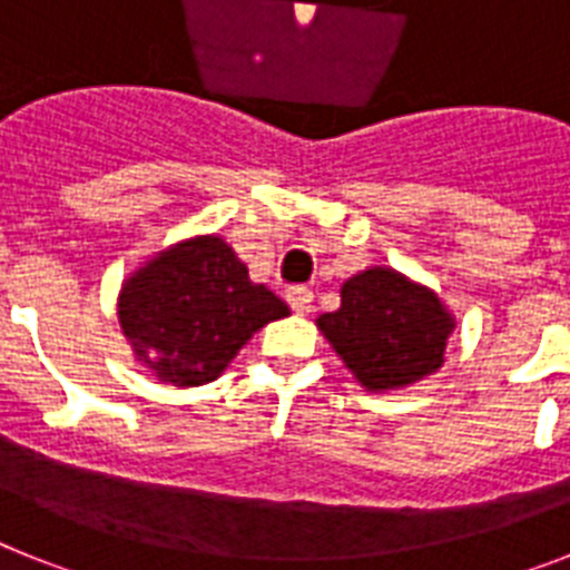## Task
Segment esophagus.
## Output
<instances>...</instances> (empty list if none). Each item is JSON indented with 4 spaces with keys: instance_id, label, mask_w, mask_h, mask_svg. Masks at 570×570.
<instances>
[{
    "instance_id": "esophagus-1",
    "label": "esophagus",
    "mask_w": 570,
    "mask_h": 570,
    "mask_svg": "<svg viewBox=\"0 0 570 570\" xmlns=\"http://www.w3.org/2000/svg\"><path fill=\"white\" fill-rule=\"evenodd\" d=\"M285 299H288V305L296 311V314H308L311 305H314V294H311L308 288H302V285H296V288H288Z\"/></svg>"
}]
</instances>
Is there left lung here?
I'll list each match as a JSON object with an SVG mask.
<instances>
[{
    "instance_id": "1",
    "label": "left lung",
    "mask_w": 570,
    "mask_h": 570,
    "mask_svg": "<svg viewBox=\"0 0 570 570\" xmlns=\"http://www.w3.org/2000/svg\"><path fill=\"white\" fill-rule=\"evenodd\" d=\"M325 340L371 391H387L442 365L454 322L428 288L371 268L342 285V308L316 320Z\"/></svg>"
}]
</instances>
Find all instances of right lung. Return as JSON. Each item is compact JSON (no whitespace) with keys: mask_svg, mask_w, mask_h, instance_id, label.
<instances>
[{"mask_svg":"<svg viewBox=\"0 0 570 570\" xmlns=\"http://www.w3.org/2000/svg\"><path fill=\"white\" fill-rule=\"evenodd\" d=\"M288 314L274 291L248 279L219 236L165 250L119 296V322L136 356L179 387L216 380L262 325Z\"/></svg>","mask_w":570,"mask_h":570,"instance_id":"1","label":"right lung"}]
</instances>
